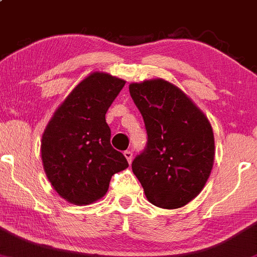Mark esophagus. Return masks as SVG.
I'll return each mask as SVG.
<instances>
[{
    "mask_svg": "<svg viewBox=\"0 0 257 257\" xmlns=\"http://www.w3.org/2000/svg\"><path fill=\"white\" fill-rule=\"evenodd\" d=\"M123 156H125V158L127 159V162L130 163V164H131L132 158H134V153H132L131 151H125V152H123Z\"/></svg>",
    "mask_w": 257,
    "mask_h": 257,
    "instance_id": "34e87169",
    "label": "esophagus"
}]
</instances>
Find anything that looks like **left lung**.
Segmentation results:
<instances>
[{"label":"left lung","instance_id":"1","mask_svg":"<svg viewBox=\"0 0 257 257\" xmlns=\"http://www.w3.org/2000/svg\"><path fill=\"white\" fill-rule=\"evenodd\" d=\"M147 130L132 172L154 206L183 207L202 191L214 162L208 118L176 85L162 78L130 84Z\"/></svg>","mask_w":257,"mask_h":257}]
</instances>
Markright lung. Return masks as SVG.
Returning a JSON list of instances; mask_svg holds the SVG:
<instances>
[{"label": "right lung", "instance_id": "right-lung-1", "mask_svg": "<svg viewBox=\"0 0 257 257\" xmlns=\"http://www.w3.org/2000/svg\"><path fill=\"white\" fill-rule=\"evenodd\" d=\"M125 83L109 73H90L57 107L44 131V170L55 191L73 205L98 201L111 176L128 167L123 154L110 145L105 120Z\"/></svg>", "mask_w": 257, "mask_h": 257}]
</instances>
